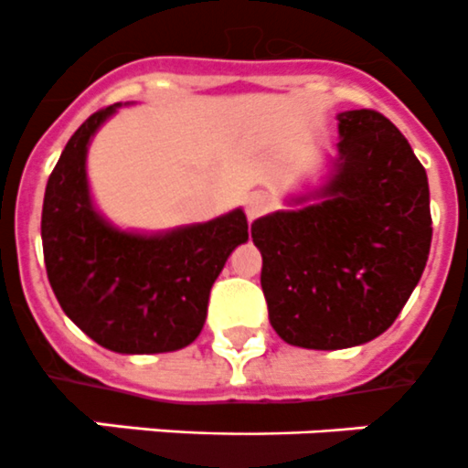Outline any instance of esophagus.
<instances>
[{"mask_svg":"<svg viewBox=\"0 0 468 468\" xmlns=\"http://www.w3.org/2000/svg\"><path fill=\"white\" fill-rule=\"evenodd\" d=\"M269 206H271V201H269L267 195H262V192H255V195H250L246 199V216L248 220H257L260 216H264V213L269 211Z\"/></svg>","mask_w":468,"mask_h":468,"instance_id":"34e87169","label":"esophagus"}]
</instances>
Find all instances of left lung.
<instances>
[{
    "label": "left lung",
    "mask_w": 468,
    "mask_h": 468,
    "mask_svg": "<svg viewBox=\"0 0 468 468\" xmlns=\"http://www.w3.org/2000/svg\"><path fill=\"white\" fill-rule=\"evenodd\" d=\"M318 186L252 222L269 323L290 346L343 350L397 320L431 246L430 183L406 136L376 111H343Z\"/></svg>",
    "instance_id": "1"
}]
</instances>
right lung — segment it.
I'll return each instance as SVG.
<instances>
[{
    "label": "right lung",
    "instance_id": "add662e5",
    "mask_svg": "<svg viewBox=\"0 0 468 468\" xmlns=\"http://www.w3.org/2000/svg\"><path fill=\"white\" fill-rule=\"evenodd\" d=\"M90 115L48 178L41 241L50 287L67 318L120 355L174 353L201 334L227 257L248 241L243 208L162 231L122 229L94 204L88 150L118 113Z\"/></svg>",
    "mask_w": 468,
    "mask_h": 468
}]
</instances>
